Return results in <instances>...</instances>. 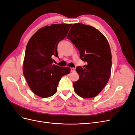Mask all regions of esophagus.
Wrapping results in <instances>:
<instances>
[{"instance_id":"obj_1","label":"esophagus","mask_w":135,"mask_h":135,"mask_svg":"<svg viewBox=\"0 0 135 135\" xmlns=\"http://www.w3.org/2000/svg\"><path fill=\"white\" fill-rule=\"evenodd\" d=\"M75 69L74 68H71V72H75Z\"/></svg>"}]
</instances>
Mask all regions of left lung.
<instances>
[{
	"label": "left lung",
	"mask_w": 135,
	"mask_h": 135,
	"mask_svg": "<svg viewBox=\"0 0 135 135\" xmlns=\"http://www.w3.org/2000/svg\"><path fill=\"white\" fill-rule=\"evenodd\" d=\"M78 50L83 67H76L79 80L73 83L77 95L92 98L99 94L108 82L111 74L112 54L105 36L95 27L75 23L67 36Z\"/></svg>",
	"instance_id": "1"
}]
</instances>
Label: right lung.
Instances as JSON below:
<instances>
[{
    "label": "right lung",
    "mask_w": 135,
    "mask_h": 135,
    "mask_svg": "<svg viewBox=\"0 0 135 135\" xmlns=\"http://www.w3.org/2000/svg\"><path fill=\"white\" fill-rule=\"evenodd\" d=\"M72 24H52L36 31L28 42L23 64V74L34 94L49 97L57 92L59 83L70 68L53 65L59 58L57 45L66 37Z\"/></svg>",
    "instance_id": "obj_1"
}]
</instances>
